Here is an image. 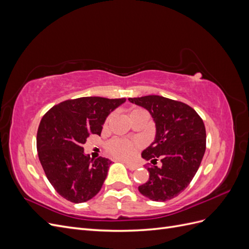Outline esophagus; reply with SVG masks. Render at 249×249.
<instances>
[{"label":"esophagus","instance_id":"34e87169","mask_svg":"<svg viewBox=\"0 0 249 249\" xmlns=\"http://www.w3.org/2000/svg\"><path fill=\"white\" fill-rule=\"evenodd\" d=\"M125 166H126V168H129L130 170H135V169H137V165L136 164H133V163H125Z\"/></svg>","mask_w":249,"mask_h":249}]
</instances>
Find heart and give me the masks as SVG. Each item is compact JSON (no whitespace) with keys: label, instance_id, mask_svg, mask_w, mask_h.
<instances>
[{"label":"heart","instance_id":"heart-1","mask_svg":"<svg viewBox=\"0 0 249 249\" xmlns=\"http://www.w3.org/2000/svg\"><path fill=\"white\" fill-rule=\"evenodd\" d=\"M140 111H144V110L135 108L131 111V114H134V113H137ZM138 146L139 145L137 143H134L130 140L115 138V139H112L110 142H108L107 149L113 157L117 158V159L129 160V159H132V158L135 156V154H136Z\"/></svg>","mask_w":249,"mask_h":249}]
</instances>
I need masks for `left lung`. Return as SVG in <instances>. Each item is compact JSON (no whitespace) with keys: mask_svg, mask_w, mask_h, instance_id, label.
<instances>
[{"mask_svg":"<svg viewBox=\"0 0 249 249\" xmlns=\"http://www.w3.org/2000/svg\"><path fill=\"white\" fill-rule=\"evenodd\" d=\"M146 109L156 124L154 142L141 156L154 165L139 192L155 201H166L184 191L197 172L206 152V127L196 111L187 104L160 95L130 97Z\"/></svg>","mask_w":249,"mask_h":249,"instance_id":"left-lung-1","label":"left lung"}]
</instances>
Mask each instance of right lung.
Wrapping results in <instances>:
<instances>
[{
    "mask_svg": "<svg viewBox=\"0 0 249 249\" xmlns=\"http://www.w3.org/2000/svg\"><path fill=\"white\" fill-rule=\"evenodd\" d=\"M125 99L100 96L67 100L43 115L36 145L44 173L54 189L65 199L85 202L100 192L111 161L90 159L83 144L89 135L102 133L110 113Z\"/></svg>",
    "mask_w": 249,
    "mask_h": 249,
    "instance_id": "obj_1",
    "label": "right lung"
}]
</instances>
